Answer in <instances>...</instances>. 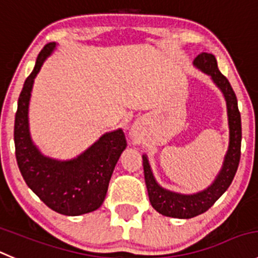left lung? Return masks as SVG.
Segmentation results:
<instances>
[{"label": "left lung", "instance_id": "left-lung-1", "mask_svg": "<svg viewBox=\"0 0 258 258\" xmlns=\"http://www.w3.org/2000/svg\"><path fill=\"white\" fill-rule=\"evenodd\" d=\"M194 64L213 78L215 85L222 90L225 101H227L228 121H229V148H228L227 156L224 158L222 171L215 178L214 183L209 186L207 190L194 194V195H181V194L164 190L156 182L151 167H149L148 159L146 156H143L144 178H146L147 190H148L152 207L166 217L181 218V219L194 218L212 208L215 201L225 192V190L232 183L235 172H237L239 159H241V114L238 110L234 91L227 77L223 76L218 70L217 59L213 54H199L194 60Z\"/></svg>", "mask_w": 258, "mask_h": 258}]
</instances>
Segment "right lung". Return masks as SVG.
Wrapping results in <instances>:
<instances>
[{"label": "right lung", "mask_w": 258, "mask_h": 258, "mask_svg": "<svg viewBox=\"0 0 258 258\" xmlns=\"http://www.w3.org/2000/svg\"><path fill=\"white\" fill-rule=\"evenodd\" d=\"M54 48L55 43H49L41 49L19 96L14 129L15 154L26 185L44 204L59 214L75 217L101 207L126 139L120 129L107 133L80 157L66 162L46 158L34 146L29 134V100L34 78Z\"/></svg>", "instance_id": "1"}]
</instances>
